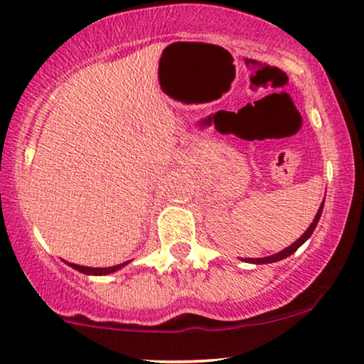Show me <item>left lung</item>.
<instances>
[{"label": "left lung", "mask_w": 364, "mask_h": 364, "mask_svg": "<svg viewBox=\"0 0 364 364\" xmlns=\"http://www.w3.org/2000/svg\"><path fill=\"white\" fill-rule=\"evenodd\" d=\"M321 212H323V202H321V207L318 208V212H316V217H315V220H313V223L310 227H308V230L303 233V235L298 238V240L295 242V243H291L290 247H287L285 250H282V252H278V253H275V255H270V257H263V258H245V262H248V263H258V265H262V263H273V262H278V260H283V258H287V257H290L293 252H296L298 248H300L303 243H305L308 238H310V235L313 233V230H315L316 228V223H318V220H320V217H321Z\"/></svg>", "instance_id": "8db88e82"}]
</instances>
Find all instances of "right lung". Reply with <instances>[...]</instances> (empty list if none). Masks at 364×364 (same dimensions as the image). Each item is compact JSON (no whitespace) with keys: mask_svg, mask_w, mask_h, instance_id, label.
<instances>
[{"mask_svg":"<svg viewBox=\"0 0 364 364\" xmlns=\"http://www.w3.org/2000/svg\"><path fill=\"white\" fill-rule=\"evenodd\" d=\"M69 267H73L74 270L81 272V273H86V275H107V273H112L119 270V268H122L124 265H127V262L121 263V265H114V267H107V268H91V267H81V265H76V263H68Z\"/></svg>","mask_w":364,"mask_h":364,"instance_id":"add662e5","label":"right lung"}]
</instances>
